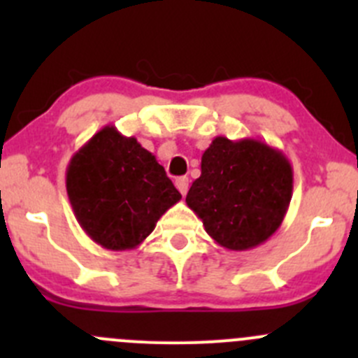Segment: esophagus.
Listing matches in <instances>:
<instances>
[{"label":"esophagus","instance_id":"34e87169","mask_svg":"<svg viewBox=\"0 0 358 358\" xmlns=\"http://www.w3.org/2000/svg\"><path fill=\"white\" fill-rule=\"evenodd\" d=\"M175 185H176V189L180 190V194H182V196H185V194L189 192V178H187V176H180V178H176Z\"/></svg>","mask_w":358,"mask_h":358}]
</instances>
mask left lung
I'll return each mask as SVG.
<instances>
[{"instance_id": "8db88e82", "label": "left lung", "mask_w": 358, "mask_h": 358, "mask_svg": "<svg viewBox=\"0 0 358 358\" xmlns=\"http://www.w3.org/2000/svg\"><path fill=\"white\" fill-rule=\"evenodd\" d=\"M291 196L292 168L282 150L262 140L216 136L185 202L216 244L248 251L277 232Z\"/></svg>"}]
</instances>
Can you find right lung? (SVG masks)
<instances>
[{"label": "right lung", "instance_id": "1", "mask_svg": "<svg viewBox=\"0 0 358 358\" xmlns=\"http://www.w3.org/2000/svg\"><path fill=\"white\" fill-rule=\"evenodd\" d=\"M67 196L86 236L110 251L135 249L182 199L156 156L107 124L67 166Z\"/></svg>", "mask_w": 358, "mask_h": 358}]
</instances>
